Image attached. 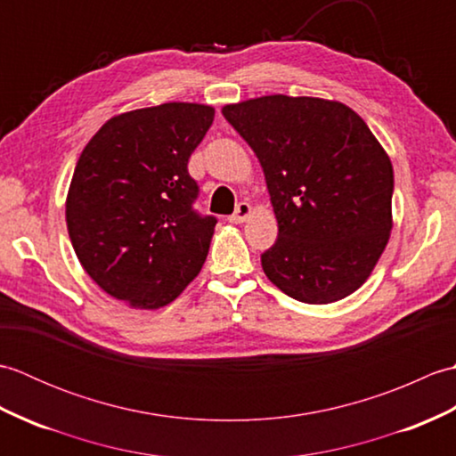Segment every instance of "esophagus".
<instances>
[{
  "mask_svg": "<svg viewBox=\"0 0 456 456\" xmlns=\"http://www.w3.org/2000/svg\"><path fill=\"white\" fill-rule=\"evenodd\" d=\"M250 213H253V208H250V203L240 201L239 206L235 208L233 216H229V221L231 223H245L250 217Z\"/></svg>",
  "mask_w": 456,
  "mask_h": 456,
  "instance_id": "1",
  "label": "esophagus"
}]
</instances>
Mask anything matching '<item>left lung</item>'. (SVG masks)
<instances>
[{
    "mask_svg": "<svg viewBox=\"0 0 456 456\" xmlns=\"http://www.w3.org/2000/svg\"><path fill=\"white\" fill-rule=\"evenodd\" d=\"M255 151L278 221L260 256L289 297L331 304L370 276L392 231L394 170L372 131L345 103L265 98L223 108Z\"/></svg>",
    "mask_w": 456,
    "mask_h": 456,
    "instance_id": "8db88e82",
    "label": "left lung"
}]
</instances>
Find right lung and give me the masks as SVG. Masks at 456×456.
Instances as JSON below:
<instances>
[{"instance_id":"right-lung-1","label":"right lung","mask_w":456,"mask_h":456,"mask_svg":"<svg viewBox=\"0 0 456 456\" xmlns=\"http://www.w3.org/2000/svg\"><path fill=\"white\" fill-rule=\"evenodd\" d=\"M201 103L115 115L86 144L66 198V225L86 273L131 307L176 299L206 263L217 219L193 209L188 160L213 123Z\"/></svg>"}]
</instances>
